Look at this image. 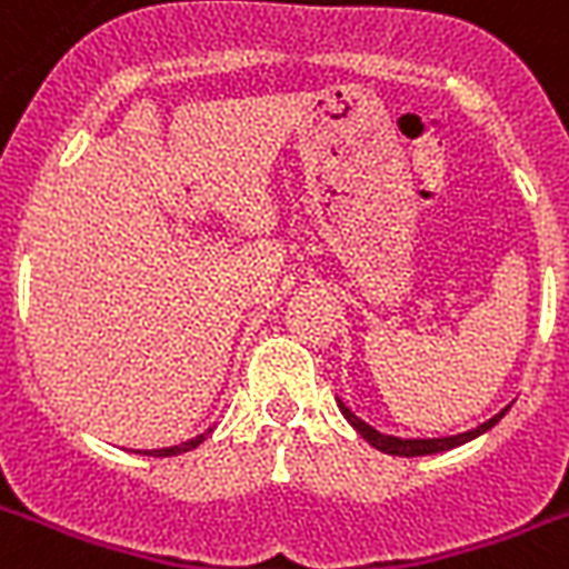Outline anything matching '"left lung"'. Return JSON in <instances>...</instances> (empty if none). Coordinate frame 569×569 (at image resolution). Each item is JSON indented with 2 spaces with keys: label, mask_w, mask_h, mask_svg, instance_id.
I'll use <instances>...</instances> for the list:
<instances>
[{
  "label": "left lung",
  "mask_w": 569,
  "mask_h": 569,
  "mask_svg": "<svg viewBox=\"0 0 569 569\" xmlns=\"http://www.w3.org/2000/svg\"><path fill=\"white\" fill-rule=\"evenodd\" d=\"M339 410H342V416H346L348 422H351V428H355L360 437H363L369 446H375L378 451H383V455H398V458H422V455H440V451H449V449H458V446H463V442L476 440V437H481V433H487L490 428H493L499 419H502L508 410H511V405L505 407V410H499L496 416H490L487 422L476 425L472 431H463V433H451V437H392V433H380L378 428H372L369 422H363L360 416L351 413V407L342 405V398H337Z\"/></svg>",
  "instance_id": "left-lung-1"
}]
</instances>
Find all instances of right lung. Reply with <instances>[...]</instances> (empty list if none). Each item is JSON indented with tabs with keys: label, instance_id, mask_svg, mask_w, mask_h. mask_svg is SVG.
I'll list each match as a JSON object with an SVG mask.
<instances>
[{
	"label": "right lung",
	"instance_id": "add662e5",
	"mask_svg": "<svg viewBox=\"0 0 569 569\" xmlns=\"http://www.w3.org/2000/svg\"><path fill=\"white\" fill-rule=\"evenodd\" d=\"M212 428H214V425H212ZM212 428H206L203 433H197V437H191V440L180 442V446H168V449H150V451H138V455H147V458H173V455H186V451L197 449V446H200V442H203L206 437H209V433H212Z\"/></svg>",
	"mask_w": 569,
	"mask_h": 569
}]
</instances>
